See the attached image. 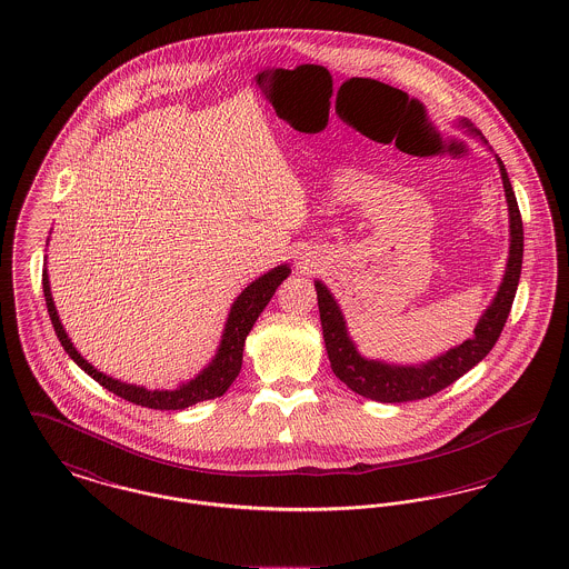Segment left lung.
<instances>
[{
  "label": "left lung",
  "mask_w": 569,
  "mask_h": 569,
  "mask_svg": "<svg viewBox=\"0 0 569 569\" xmlns=\"http://www.w3.org/2000/svg\"><path fill=\"white\" fill-rule=\"evenodd\" d=\"M455 128L465 130L471 138H478L488 151L495 156V162L499 166L501 183L506 191L508 202V221H510V247H508V262L501 277V283L495 292L487 309L478 318V325L473 328V335L465 339L459 346L437 353L431 360L425 362H390L381 358H369L358 350L356 341L348 330L346 316L341 311V305L337 302L335 295L328 290L325 281L316 279V292H318V307H320V320L325 332L326 352L330 358V367L335 376L346 381L353 392L379 401V403H406L431 397L435 392L443 390L460 376H465L469 369H473L492 346L497 343L506 320L510 316L512 302H515L520 269H522V219L518 211L515 190L508 177V170L501 162V158L492 151L487 138L480 134L471 121L455 119Z\"/></svg>",
  "instance_id": "obj_1"
}]
</instances>
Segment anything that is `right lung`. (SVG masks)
<instances>
[{
    "label": "right lung",
    "mask_w": 569,
    "mask_h": 569,
    "mask_svg": "<svg viewBox=\"0 0 569 569\" xmlns=\"http://www.w3.org/2000/svg\"><path fill=\"white\" fill-rule=\"evenodd\" d=\"M47 244H49V241H47ZM290 272H292L290 264L283 262L271 271L260 274L258 279H253L230 305V311H228L226 325L221 330V339H219L216 356L193 378L181 381L172 390H163V388L149 390L144 386H136V383H128V381H121V379L110 378L107 373H102L100 369H96L74 348L72 339L68 337L66 328L59 320L53 295H51V281H49L47 262H44V271H42V288H44L47 309H49L57 339L61 341L63 350L81 367L87 376H91L100 386L110 390L112 395H117V397H121L130 403H136V406L151 407V409H186V407L196 406L200 401L217 399L232 386V381L237 379L239 371H241V365H243L244 339H247L249 330L253 328L256 320L260 318V313L269 305V300L274 297V290L281 286V281L290 277Z\"/></svg>",
    "instance_id": "right-lung-1"
}]
</instances>
